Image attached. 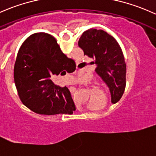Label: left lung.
I'll use <instances>...</instances> for the list:
<instances>
[{
  "label": "left lung",
  "mask_w": 156,
  "mask_h": 156,
  "mask_svg": "<svg viewBox=\"0 0 156 156\" xmlns=\"http://www.w3.org/2000/svg\"><path fill=\"white\" fill-rule=\"evenodd\" d=\"M78 45L84 55L93 59L95 72L109 88L112 103H117L124 92L126 71L118 41L106 32L92 28L82 34Z\"/></svg>",
  "instance_id": "obj_1"
}]
</instances>
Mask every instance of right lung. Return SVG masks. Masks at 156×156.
<instances>
[{
	"instance_id": "right-lung-1",
	"label": "right lung",
	"mask_w": 156,
	"mask_h": 156,
	"mask_svg": "<svg viewBox=\"0 0 156 156\" xmlns=\"http://www.w3.org/2000/svg\"><path fill=\"white\" fill-rule=\"evenodd\" d=\"M75 69L74 61L62 52L51 35H31L20 48L15 63L14 80L20 100L37 114L71 115L76 107L70 91L55 85L51 78Z\"/></svg>"
}]
</instances>
